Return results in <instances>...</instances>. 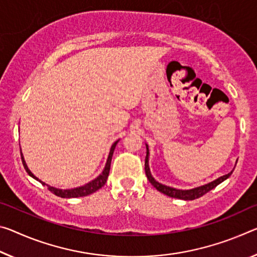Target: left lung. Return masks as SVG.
Instances as JSON below:
<instances>
[{
    "label": "left lung",
    "instance_id": "obj_1",
    "mask_svg": "<svg viewBox=\"0 0 257 257\" xmlns=\"http://www.w3.org/2000/svg\"><path fill=\"white\" fill-rule=\"evenodd\" d=\"M149 146L146 144V158H145V174H146V177H148V180L150 181L151 184H152L154 187L158 191H160L161 193H164L166 195H168V197H172V198H177V199H182V200H194V199H198L202 197L203 194H206L207 192H209L210 190H213L214 187H216L218 184H221L222 182H224L226 180V178H229L231 176V174L233 170H232L231 173L226 174V175H223V176L218 177L217 180H215L210 183H207L205 185H201V186H198V187H194V189H190V190H178V189H174V187H170V186H167L161 184V183L157 182L154 180L152 175H151L150 172V167H149Z\"/></svg>",
    "mask_w": 257,
    "mask_h": 257
}]
</instances>
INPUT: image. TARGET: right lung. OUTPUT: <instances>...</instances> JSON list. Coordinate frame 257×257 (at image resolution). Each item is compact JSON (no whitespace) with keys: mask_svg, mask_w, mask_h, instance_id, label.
I'll list each match as a JSON object with an SVG mask.
<instances>
[{"mask_svg":"<svg viewBox=\"0 0 257 257\" xmlns=\"http://www.w3.org/2000/svg\"><path fill=\"white\" fill-rule=\"evenodd\" d=\"M117 140L116 142H114L111 146V150H109V153H108V158H107V161H106V165H105V168L99 176H97L95 180H92L91 182L87 183V184H84L82 186H79V187H74V189H67V190H62V189H57V187L54 186H50L46 184V183L40 181L38 177L34 176V174L31 172L30 169H28V167L25 162V159L23 157V153H22V150H20V154H22V160H23V165L25 167L26 172L28 173L30 176H32L34 178V180L39 181L41 184L42 185H47L48 186V190L51 191L52 193L56 194L57 197H60V198H79V197H85V195H89L93 192H96L97 190H99L101 186L105 185V183H106V180L108 177V174H109V168H111V161H112V157H113V152L114 150H115V146L117 144Z\"/></svg>","mask_w":257,"mask_h":257,"instance_id":"obj_1","label":"right lung"}]
</instances>
